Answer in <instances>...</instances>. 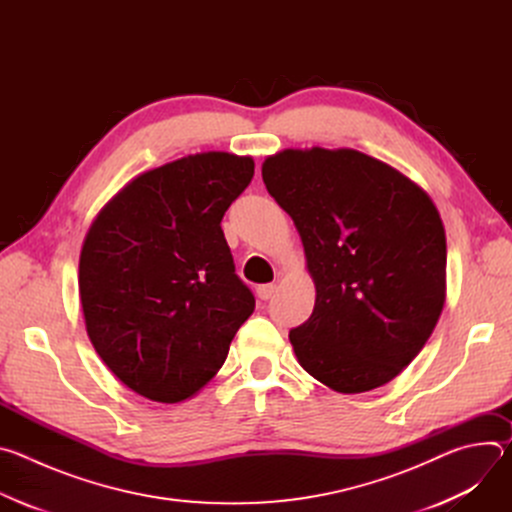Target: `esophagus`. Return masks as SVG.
Returning <instances> with one entry per match:
<instances>
[{
    "instance_id": "1",
    "label": "esophagus",
    "mask_w": 512,
    "mask_h": 512,
    "mask_svg": "<svg viewBox=\"0 0 512 512\" xmlns=\"http://www.w3.org/2000/svg\"><path fill=\"white\" fill-rule=\"evenodd\" d=\"M275 283H265V285H259L257 287V296H259V300H269L273 294H275Z\"/></svg>"
}]
</instances>
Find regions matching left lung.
<instances>
[{
    "label": "left lung",
    "mask_w": 512,
    "mask_h": 512,
    "mask_svg": "<svg viewBox=\"0 0 512 512\" xmlns=\"http://www.w3.org/2000/svg\"><path fill=\"white\" fill-rule=\"evenodd\" d=\"M261 174L316 285L312 316L289 332L302 369L344 395L393 381L446 302V231L431 196L350 148H289Z\"/></svg>",
    "instance_id": "1"
}]
</instances>
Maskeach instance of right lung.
I'll return each instance as SVG.
<instances>
[{
    "label": "right lung",
    "instance_id": "1",
    "mask_svg": "<svg viewBox=\"0 0 512 512\" xmlns=\"http://www.w3.org/2000/svg\"><path fill=\"white\" fill-rule=\"evenodd\" d=\"M253 174L251 156H186L127 182L91 223L79 259L85 326L133 393L194 397L253 314L221 229Z\"/></svg>",
    "mask_w": 512,
    "mask_h": 512
}]
</instances>
